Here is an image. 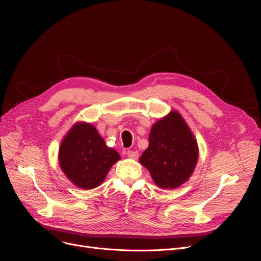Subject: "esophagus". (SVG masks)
Returning a JSON list of instances; mask_svg holds the SVG:
<instances>
[{
	"mask_svg": "<svg viewBox=\"0 0 261 261\" xmlns=\"http://www.w3.org/2000/svg\"><path fill=\"white\" fill-rule=\"evenodd\" d=\"M127 156L130 158V159H137V158H138V152L137 151H132V150H128V151H127Z\"/></svg>",
	"mask_w": 261,
	"mask_h": 261,
	"instance_id": "1",
	"label": "esophagus"
}]
</instances>
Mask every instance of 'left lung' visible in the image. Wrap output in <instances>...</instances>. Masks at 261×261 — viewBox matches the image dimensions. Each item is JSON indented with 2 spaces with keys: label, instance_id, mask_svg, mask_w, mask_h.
<instances>
[{
  "label": "left lung",
  "instance_id": "1",
  "mask_svg": "<svg viewBox=\"0 0 261 261\" xmlns=\"http://www.w3.org/2000/svg\"><path fill=\"white\" fill-rule=\"evenodd\" d=\"M198 160V147L187 124L173 111L150 130L149 146L139 162L161 188H176L189 178Z\"/></svg>",
  "mask_w": 261,
  "mask_h": 261
}]
</instances>
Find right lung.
I'll use <instances>...</instances> for the list:
<instances>
[{
    "label": "right lung",
    "instance_id": "add662e5",
    "mask_svg": "<svg viewBox=\"0 0 261 261\" xmlns=\"http://www.w3.org/2000/svg\"><path fill=\"white\" fill-rule=\"evenodd\" d=\"M59 159L61 169L76 186L91 189L105 180L120 154L106 146L94 126L77 123L63 139Z\"/></svg>",
    "mask_w": 261,
    "mask_h": 261
}]
</instances>
